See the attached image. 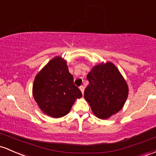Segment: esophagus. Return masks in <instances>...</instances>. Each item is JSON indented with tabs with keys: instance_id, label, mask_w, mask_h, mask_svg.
Wrapping results in <instances>:
<instances>
[{
	"instance_id": "esophagus-1",
	"label": "esophagus",
	"mask_w": 156,
	"mask_h": 156,
	"mask_svg": "<svg viewBox=\"0 0 156 156\" xmlns=\"http://www.w3.org/2000/svg\"><path fill=\"white\" fill-rule=\"evenodd\" d=\"M80 90H81L82 94H83V92H84V87L83 86H81L80 87Z\"/></svg>"
}]
</instances>
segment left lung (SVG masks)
<instances>
[{
	"mask_svg": "<svg viewBox=\"0 0 156 156\" xmlns=\"http://www.w3.org/2000/svg\"><path fill=\"white\" fill-rule=\"evenodd\" d=\"M87 78L90 83L84 90V98L95 115L107 119L122 109L129 90L126 81L112 63L96 65Z\"/></svg>",
	"mask_w": 156,
	"mask_h": 156,
	"instance_id": "8db88e82",
	"label": "left lung"
}]
</instances>
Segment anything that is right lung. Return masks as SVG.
<instances>
[{
    "label": "right lung",
    "instance_id": "add662e5",
    "mask_svg": "<svg viewBox=\"0 0 156 156\" xmlns=\"http://www.w3.org/2000/svg\"><path fill=\"white\" fill-rule=\"evenodd\" d=\"M32 93L43 112L56 119L69 113L75 100L82 96L81 90L74 84L66 61L59 56L37 73Z\"/></svg>",
    "mask_w": 156,
    "mask_h": 156
}]
</instances>
